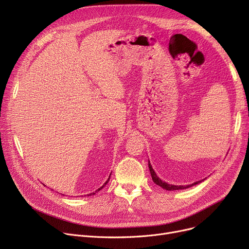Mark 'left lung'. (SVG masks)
Here are the masks:
<instances>
[{
    "instance_id": "left-lung-1",
    "label": "left lung",
    "mask_w": 249,
    "mask_h": 249,
    "mask_svg": "<svg viewBox=\"0 0 249 249\" xmlns=\"http://www.w3.org/2000/svg\"><path fill=\"white\" fill-rule=\"evenodd\" d=\"M148 167H149L150 175H151L152 180L154 181V184H156V185L160 186L162 189H164V190H166V191L184 190V189L190 188V187H192V186H195V185H197V184H200V182L202 181V180L196 181V182H194V184H192V185H189V186H175V185H169V184H167V182H165V181L161 180V179H160V178L158 176H156V174H155V172L153 171V168H152V166H151V164H150V161H149V160H148Z\"/></svg>"
}]
</instances>
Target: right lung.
I'll use <instances>...</instances> for the list:
<instances>
[{"label": "right lung", "instance_id": "1", "mask_svg": "<svg viewBox=\"0 0 249 249\" xmlns=\"http://www.w3.org/2000/svg\"><path fill=\"white\" fill-rule=\"evenodd\" d=\"M109 179H110V177H109V178H108V180H107V181H106V182H105V184H104V185H103V186H102V187H101V188H100V189H99V190H97V191H100V190H101V189H103V187H105V186H106V184H107V182H108V181H109ZM97 191H96V192H95V193H91V194H89V195H88V196H91V195H95V194H96V193H97Z\"/></svg>", "mask_w": 249, "mask_h": 249}]
</instances>
